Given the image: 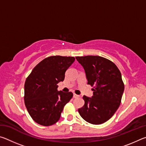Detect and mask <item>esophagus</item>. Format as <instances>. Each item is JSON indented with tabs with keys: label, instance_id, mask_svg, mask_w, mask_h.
I'll return each instance as SVG.
<instances>
[{
	"label": "esophagus",
	"instance_id": "obj_1",
	"mask_svg": "<svg viewBox=\"0 0 146 146\" xmlns=\"http://www.w3.org/2000/svg\"><path fill=\"white\" fill-rule=\"evenodd\" d=\"M79 97H80V96H79V95H76V94H75V93H73V98H78Z\"/></svg>",
	"mask_w": 146,
	"mask_h": 146
}]
</instances>
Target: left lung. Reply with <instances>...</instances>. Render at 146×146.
I'll return each instance as SVG.
<instances>
[{
  "label": "left lung",
  "mask_w": 146,
  "mask_h": 146,
  "mask_svg": "<svg viewBox=\"0 0 146 146\" xmlns=\"http://www.w3.org/2000/svg\"><path fill=\"white\" fill-rule=\"evenodd\" d=\"M84 69L88 84L94 86L91 97L84 96L85 104L79 114L92 124L106 122L120 106L124 91L122 75L115 64L100 56H76Z\"/></svg>",
  "instance_id": "left-lung-1"
}]
</instances>
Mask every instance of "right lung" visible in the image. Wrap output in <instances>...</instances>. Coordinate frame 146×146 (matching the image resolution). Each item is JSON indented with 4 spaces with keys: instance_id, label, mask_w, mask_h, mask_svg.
<instances>
[{
    "instance_id": "obj_1",
    "label": "right lung",
    "mask_w": 146,
    "mask_h": 146,
    "mask_svg": "<svg viewBox=\"0 0 146 146\" xmlns=\"http://www.w3.org/2000/svg\"><path fill=\"white\" fill-rule=\"evenodd\" d=\"M75 58L52 56L39 62L27 78L24 85V102L35 122L44 126L60 119L64 106L73 97L71 92L58 91L66 70Z\"/></svg>"
}]
</instances>
